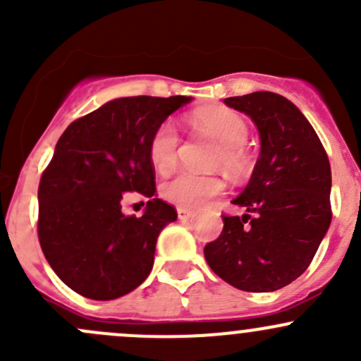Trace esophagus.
Listing matches in <instances>:
<instances>
[{
    "mask_svg": "<svg viewBox=\"0 0 361 361\" xmlns=\"http://www.w3.org/2000/svg\"><path fill=\"white\" fill-rule=\"evenodd\" d=\"M192 211L190 209H187V207H178V218H180L181 221H185V220H188V218H192Z\"/></svg>",
    "mask_w": 361,
    "mask_h": 361,
    "instance_id": "34e87169",
    "label": "esophagus"
}]
</instances>
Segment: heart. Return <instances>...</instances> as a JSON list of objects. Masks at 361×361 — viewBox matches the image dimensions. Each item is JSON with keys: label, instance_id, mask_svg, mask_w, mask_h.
<instances>
[{"label": "heart", "instance_id": "b5f03b06", "mask_svg": "<svg viewBox=\"0 0 361 361\" xmlns=\"http://www.w3.org/2000/svg\"><path fill=\"white\" fill-rule=\"evenodd\" d=\"M194 123L213 134L221 143L214 164L231 174L248 171L251 157L245 143L248 141L250 127L238 111L225 106L207 108L194 115ZM180 133L173 120H164L148 140V160L159 174L166 176L176 167ZM224 192V181L214 174H199L183 171L160 187V195L178 207L197 209Z\"/></svg>", "mask_w": 361, "mask_h": 361}]
</instances>
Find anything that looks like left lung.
Masks as SVG:
<instances>
[{
	"instance_id": "obj_1",
	"label": "left lung",
	"mask_w": 361,
	"mask_h": 361,
	"mask_svg": "<svg viewBox=\"0 0 361 361\" xmlns=\"http://www.w3.org/2000/svg\"><path fill=\"white\" fill-rule=\"evenodd\" d=\"M258 127L260 159L224 231L204 246L207 265L243 292H274L295 281L314 258L332 221L329 155L300 110L274 92L227 97Z\"/></svg>"
}]
</instances>
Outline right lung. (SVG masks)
Segmentation results:
<instances>
[{
  "label": "right lung",
  "mask_w": 361,
  "mask_h": 361,
  "mask_svg": "<svg viewBox=\"0 0 361 361\" xmlns=\"http://www.w3.org/2000/svg\"><path fill=\"white\" fill-rule=\"evenodd\" d=\"M187 96L110 101L68 126L38 187V239L50 267L73 292L111 300L133 292L154 265L155 245L178 218L154 199L148 140ZM130 193L150 197L143 217H127Z\"/></svg>",
  "instance_id": "obj_1"
}]
</instances>
